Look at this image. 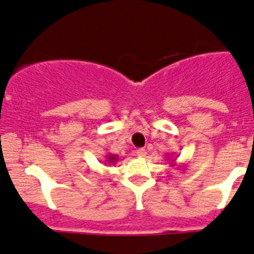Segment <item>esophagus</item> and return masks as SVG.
<instances>
[{"label": "esophagus", "instance_id": "obj_1", "mask_svg": "<svg viewBox=\"0 0 254 254\" xmlns=\"http://www.w3.org/2000/svg\"><path fill=\"white\" fill-rule=\"evenodd\" d=\"M135 153H136V156H138V157H145L147 152H145L144 148H139V149H136Z\"/></svg>", "mask_w": 254, "mask_h": 254}]
</instances>
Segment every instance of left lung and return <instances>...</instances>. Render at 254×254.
<instances>
[{
    "instance_id": "obj_1",
    "label": "left lung",
    "mask_w": 254,
    "mask_h": 254,
    "mask_svg": "<svg viewBox=\"0 0 254 254\" xmlns=\"http://www.w3.org/2000/svg\"><path fill=\"white\" fill-rule=\"evenodd\" d=\"M171 164H173V162H171ZM174 165V164H173ZM174 166H178V165H174Z\"/></svg>"
}]
</instances>
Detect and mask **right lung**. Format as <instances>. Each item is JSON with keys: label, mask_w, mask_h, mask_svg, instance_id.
<instances>
[{"label": "right lung", "mask_w": 254, "mask_h": 254, "mask_svg": "<svg viewBox=\"0 0 254 254\" xmlns=\"http://www.w3.org/2000/svg\"><path fill=\"white\" fill-rule=\"evenodd\" d=\"M119 161V156H116V154H106V160H105V162L106 164H116V162H118Z\"/></svg>", "instance_id": "obj_1"}]
</instances>
